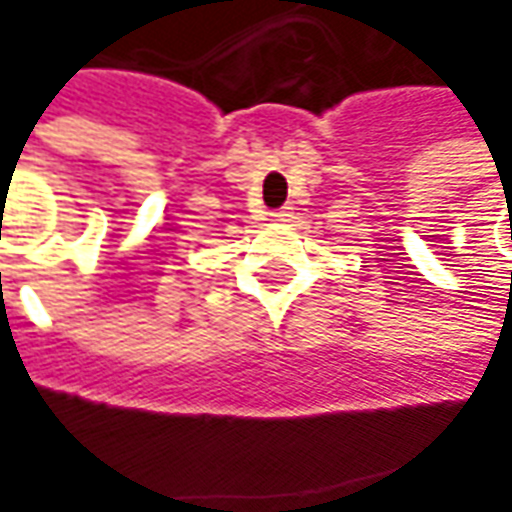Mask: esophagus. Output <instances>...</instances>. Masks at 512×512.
<instances>
[{
	"label": "esophagus",
	"instance_id": "1",
	"mask_svg": "<svg viewBox=\"0 0 512 512\" xmlns=\"http://www.w3.org/2000/svg\"><path fill=\"white\" fill-rule=\"evenodd\" d=\"M270 216H276L279 222H285L287 216H290V210H287V207H282V210H276V213H270Z\"/></svg>",
	"mask_w": 512,
	"mask_h": 512
}]
</instances>
